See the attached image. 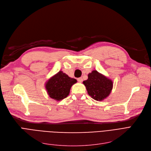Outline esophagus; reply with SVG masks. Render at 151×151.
Here are the masks:
<instances>
[{
  "label": "esophagus",
  "instance_id": "obj_1",
  "mask_svg": "<svg viewBox=\"0 0 151 151\" xmlns=\"http://www.w3.org/2000/svg\"><path fill=\"white\" fill-rule=\"evenodd\" d=\"M77 81H78V82H82L83 81V78H82V77L78 78H77Z\"/></svg>",
  "mask_w": 151,
  "mask_h": 151
}]
</instances>
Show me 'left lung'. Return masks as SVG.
Returning a JSON list of instances; mask_svg holds the SVG:
<instances>
[{
	"label": "left lung",
	"mask_w": 151,
	"mask_h": 151,
	"mask_svg": "<svg viewBox=\"0 0 151 151\" xmlns=\"http://www.w3.org/2000/svg\"><path fill=\"white\" fill-rule=\"evenodd\" d=\"M83 83L88 94L96 101H102L106 98L113 87L112 81L96 70L88 74V79L83 81Z\"/></svg>",
	"instance_id": "left-lung-1"
}]
</instances>
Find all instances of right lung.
<instances>
[{
	"instance_id": "1",
	"label": "right lung",
	"mask_w": 151,
	"mask_h": 151,
	"mask_svg": "<svg viewBox=\"0 0 151 151\" xmlns=\"http://www.w3.org/2000/svg\"><path fill=\"white\" fill-rule=\"evenodd\" d=\"M76 82L75 78L69 77L60 70L46 82L45 88L50 98L60 101L69 95L71 87Z\"/></svg>"
}]
</instances>
